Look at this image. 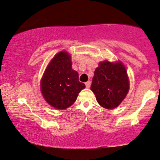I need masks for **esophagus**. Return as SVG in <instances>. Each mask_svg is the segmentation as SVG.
I'll use <instances>...</instances> for the list:
<instances>
[{
  "instance_id": "1",
  "label": "esophagus",
  "mask_w": 160,
  "mask_h": 160,
  "mask_svg": "<svg viewBox=\"0 0 160 160\" xmlns=\"http://www.w3.org/2000/svg\"><path fill=\"white\" fill-rule=\"evenodd\" d=\"M85 85H86V88H89L90 87V81H88V82H87L85 83Z\"/></svg>"
}]
</instances>
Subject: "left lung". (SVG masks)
Returning a JSON list of instances; mask_svg holds the SVG:
<instances>
[{
	"label": "left lung",
	"mask_w": 160,
	"mask_h": 160,
	"mask_svg": "<svg viewBox=\"0 0 160 160\" xmlns=\"http://www.w3.org/2000/svg\"><path fill=\"white\" fill-rule=\"evenodd\" d=\"M90 90L102 107H118L129 91V79L122 62H100L94 72Z\"/></svg>",
	"instance_id": "1"
}]
</instances>
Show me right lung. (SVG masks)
<instances>
[{
	"label": "right lung",
	"mask_w": 160,
	"mask_h": 160,
	"mask_svg": "<svg viewBox=\"0 0 160 160\" xmlns=\"http://www.w3.org/2000/svg\"><path fill=\"white\" fill-rule=\"evenodd\" d=\"M85 84L78 81V73L72 70L71 56L62 51L47 65L41 81L44 99L52 108L64 110L76 102Z\"/></svg>",
	"instance_id": "1"
}]
</instances>
